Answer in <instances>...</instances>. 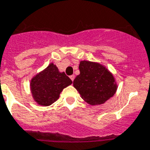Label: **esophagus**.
Returning <instances> with one entry per match:
<instances>
[{
    "instance_id": "1",
    "label": "esophagus",
    "mask_w": 150,
    "mask_h": 150,
    "mask_svg": "<svg viewBox=\"0 0 150 150\" xmlns=\"http://www.w3.org/2000/svg\"><path fill=\"white\" fill-rule=\"evenodd\" d=\"M70 79H71L72 81H74V79H75V75H71V76H70Z\"/></svg>"
}]
</instances>
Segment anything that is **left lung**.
I'll return each instance as SVG.
<instances>
[{
	"label": "left lung",
	"mask_w": 150,
	"mask_h": 150,
	"mask_svg": "<svg viewBox=\"0 0 150 150\" xmlns=\"http://www.w3.org/2000/svg\"><path fill=\"white\" fill-rule=\"evenodd\" d=\"M80 74L74 79L73 86L86 103L95 106L103 104L114 96L117 86L112 73L102 64L80 61Z\"/></svg>",
	"instance_id": "1"
}]
</instances>
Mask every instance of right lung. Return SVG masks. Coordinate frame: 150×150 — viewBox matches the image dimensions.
I'll return each mask as SVG.
<instances>
[{"instance_id": "1", "label": "right lung", "mask_w": 150, "mask_h": 150, "mask_svg": "<svg viewBox=\"0 0 150 150\" xmlns=\"http://www.w3.org/2000/svg\"><path fill=\"white\" fill-rule=\"evenodd\" d=\"M71 83L64 72L59 71L54 64H50L32 79L30 87L33 99L40 106H47L55 103L62 91Z\"/></svg>"}]
</instances>
